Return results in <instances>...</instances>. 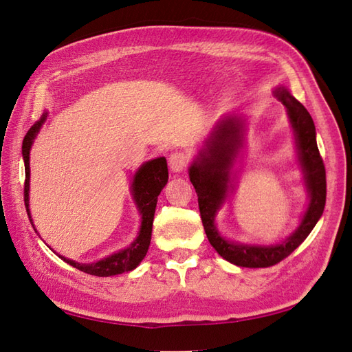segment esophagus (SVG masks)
<instances>
[{
  "instance_id": "34e87169",
  "label": "esophagus",
  "mask_w": 352,
  "mask_h": 352,
  "mask_svg": "<svg viewBox=\"0 0 352 352\" xmlns=\"http://www.w3.org/2000/svg\"><path fill=\"white\" fill-rule=\"evenodd\" d=\"M169 168L173 173H182L188 164V155L184 151H175L169 156Z\"/></svg>"
}]
</instances>
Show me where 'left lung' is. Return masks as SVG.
Returning a JSON list of instances; mask_svg holds the SVG:
<instances>
[{"instance_id": "obj_1", "label": "left lung", "mask_w": 352, "mask_h": 352, "mask_svg": "<svg viewBox=\"0 0 352 352\" xmlns=\"http://www.w3.org/2000/svg\"><path fill=\"white\" fill-rule=\"evenodd\" d=\"M274 96L285 107L297 153V164L303 174L308 205L299 226L278 244H245L224 238L215 224L217 212L235 193L239 169L236 164L245 146V117L224 114L215 122L204 146L197 151L188 177L197 193L201 219L210 244L229 263L241 267H269L281 262L308 238L321 219L326 205V169L317 146V132L308 110L284 86L274 89Z\"/></svg>"}]
</instances>
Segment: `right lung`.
Instances as JSON below:
<instances>
[{"label": "right lung", "mask_w": 352, "mask_h": 352, "mask_svg": "<svg viewBox=\"0 0 352 352\" xmlns=\"http://www.w3.org/2000/svg\"><path fill=\"white\" fill-rule=\"evenodd\" d=\"M46 120H47V111L43 113L41 119L31 126L28 133L25 135L23 144H22V156L25 162V206H26V212L30 215L31 223H32V217L30 211V178H31L30 153H31L34 140L37 138L41 126ZM166 183H168V165H166L165 157H156L146 162V164H142L137 169V173L133 174L129 190L132 195L133 204L137 206V210L141 215V226H140L137 238H135L126 248L116 251V253L107 256L101 260H96V262H92V263H80V262H76V260H71V258H67L65 256L58 254L56 251L53 250L52 251L53 253H56V256L64 260V262H67L68 265L89 275L113 276L123 272H131V270H133L142 262V258L147 254L150 241H151V229H153V220H155L157 196L160 195L162 188L166 186ZM35 232H37V229H35Z\"/></svg>", "instance_id": "obj_1"}]
</instances>
